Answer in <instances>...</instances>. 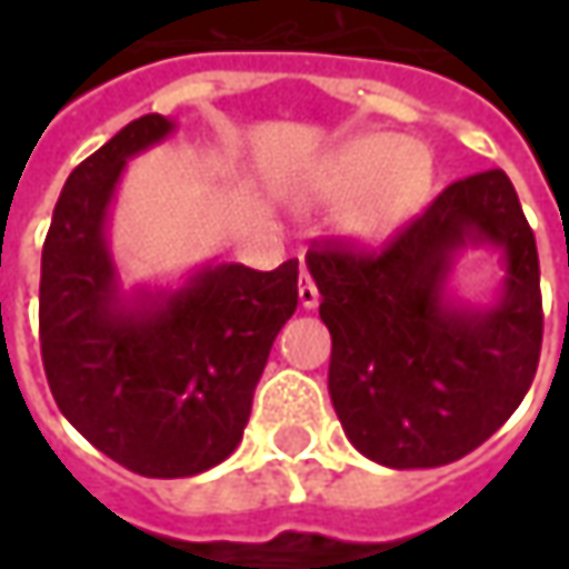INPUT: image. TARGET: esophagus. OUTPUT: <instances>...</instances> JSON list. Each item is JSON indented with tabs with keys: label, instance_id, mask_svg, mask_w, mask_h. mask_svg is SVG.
<instances>
[{
	"label": "esophagus",
	"instance_id": "34e87169",
	"mask_svg": "<svg viewBox=\"0 0 569 569\" xmlns=\"http://www.w3.org/2000/svg\"><path fill=\"white\" fill-rule=\"evenodd\" d=\"M297 297H300V307H303V310H313V307H319L317 284H313V278H310L307 272L300 274V288H297Z\"/></svg>",
	"mask_w": 569,
	"mask_h": 569
}]
</instances>
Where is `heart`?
<instances>
[{
	"label": "heart",
	"instance_id": "1",
	"mask_svg": "<svg viewBox=\"0 0 569 569\" xmlns=\"http://www.w3.org/2000/svg\"><path fill=\"white\" fill-rule=\"evenodd\" d=\"M433 161L421 142L389 132H361L322 151L291 183V206L339 208V230L361 247L402 233L427 206Z\"/></svg>",
	"mask_w": 569,
	"mask_h": 569
}]
</instances>
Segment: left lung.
I'll use <instances>...</instances> for the list:
<instances>
[{"label":"left lung","mask_w":569,"mask_h":569,"mask_svg":"<svg viewBox=\"0 0 569 569\" xmlns=\"http://www.w3.org/2000/svg\"><path fill=\"white\" fill-rule=\"evenodd\" d=\"M501 256L491 305L451 291L462 251ZM332 336L329 396L345 437L386 469L481 447L529 392L541 355L538 250L503 170L447 187L380 256L307 252Z\"/></svg>","instance_id":"1"}]
</instances>
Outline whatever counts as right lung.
Wrapping results in <instances>:
<instances>
[{
	"label": "right lung",
	"mask_w": 569,
	"mask_h": 569,
	"mask_svg": "<svg viewBox=\"0 0 569 569\" xmlns=\"http://www.w3.org/2000/svg\"><path fill=\"white\" fill-rule=\"evenodd\" d=\"M177 122L148 113L69 173L40 259V351L66 421L144 478H189L243 440L252 392L297 310V259L274 272L206 262L170 288L122 284L110 211L126 164Z\"/></svg>",
	"instance_id": "obj_1"
}]
</instances>
